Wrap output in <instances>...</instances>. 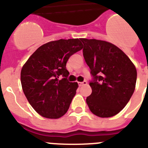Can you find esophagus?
<instances>
[{
    "label": "esophagus",
    "mask_w": 148,
    "mask_h": 148,
    "mask_svg": "<svg viewBox=\"0 0 148 148\" xmlns=\"http://www.w3.org/2000/svg\"><path fill=\"white\" fill-rule=\"evenodd\" d=\"M87 84H88V82H87L86 81H84V82H78V85H79V87L82 86V85H87Z\"/></svg>",
    "instance_id": "esophagus-1"
}]
</instances>
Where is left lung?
<instances>
[{
	"instance_id": "left-lung-1",
	"label": "left lung",
	"mask_w": 148,
	"mask_h": 148,
	"mask_svg": "<svg viewBox=\"0 0 148 148\" xmlns=\"http://www.w3.org/2000/svg\"><path fill=\"white\" fill-rule=\"evenodd\" d=\"M83 56L94 81L92 93L86 99L91 112L100 118L119 113L130 100L136 82V67L120 48L112 43L80 38Z\"/></svg>"
}]
</instances>
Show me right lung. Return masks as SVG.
<instances>
[{"instance_id":"obj_1","label":"right lung","mask_w":148,"mask_h":148,"mask_svg":"<svg viewBox=\"0 0 148 148\" xmlns=\"http://www.w3.org/2000/svg\"><path fill=\"white\" fill-rule=\"evenodd\" d=\"M83 48L79 38L52 41L38 48L21 70L23 90L30 104L44 118L57 119L69 108L78 88L70 82L66 65L71 55ZM64 78L60 81L59 77Z\"/></svg>"}]
</instances>
